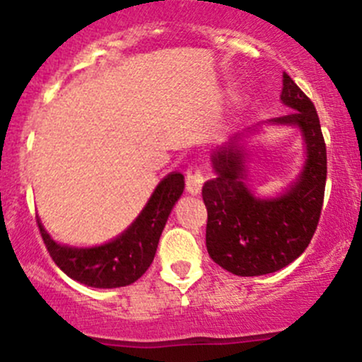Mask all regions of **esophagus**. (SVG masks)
<instances>
[{
    "label": "esophagus",
    "instance_id": "obj_1",
    "mask_svg": "<svg viewBox=\"0 0 362 362\" xmlns=\"http://www.w3.org/2000/svg\"><path fill=\"white\" fill-rule=\"evenodd\" d=\"M204 182V175L203 170L199 166H189L185 170V189L191 194H199L203 187Z\"/></svg>",
    "mask_w": 362,
    "mask_h": 362
}]
</instances>
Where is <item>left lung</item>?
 Here are the masks:
<instances>
[{"label": "left lung", "mask_w": 362, "mask_h": 362, "mask_svg": "<svg viewBox=\"0 0 362 362\" xmlns=\"http://www.w3.org/2000/svg\"><path fill=\"white\" fill-rule=\"evenodd\" d=\"M282 101L291 108L273 122L298 126L308 159L293 187L276 199H257L245 185V164L236 136L211 154L215 178L203 185L208 211L210 257L240 276L279 272L308 247L324 203L327 177L326 141L312 100L284 73Z\"/></svg>", "instance_id": "left-lung-1"}]
</instances>
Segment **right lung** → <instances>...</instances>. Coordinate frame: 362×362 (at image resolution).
I'll return each instance as SVG.
<instances>
[{
    "label": "right lung",
    "mask_w": 362,
    "mask_h": 362,
    "mask_svg": "<svg viewBox=\"0 0 362 362\" xmlns=\"http://www.w3.org/2000/svg\"><path fill=\"white\" fill-rule=\"evenodd\" d=\"M182 192L184 175H168L127 231L107 245L93 249L59 245L47 235L42 222H36L50 257L69 279L98 289L124 287L136 282L152 264L168 215Z\"/></svg>",
    "instance_id": "obj_1"
}]
</instances>
